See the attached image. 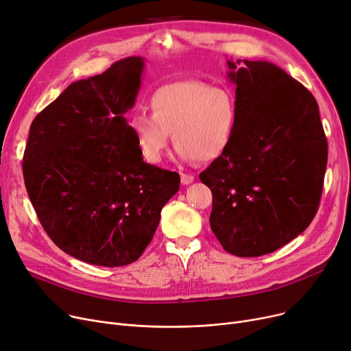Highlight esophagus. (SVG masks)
I'll return each instance as SVG.
<instances>
[{
	"instance_id": "1",
	"label": "esophagus",
	"mask_w": 351,
	"mask_h": 351,
	"mask_svg": "<svg viewBox=\"0 0 351 351\" xmlns=\"http://www.w3.org/2000/svg\"><path fill=\"white\" fill-rule=\"evenodd\" d=\"M193 180H195V176H193V175L180 173V183H182V185H189V183H192Z\"/></svg>"
}]
</instances>
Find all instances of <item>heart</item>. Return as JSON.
<instances>
[{
	"mask_svg": "<svg viewBox=\"0 0 351 351\" xmlns=\"http://www.w3.org/2000/svg\"><path fill=\"white\" fill-rule=\"evenodd\" d=\"M149 108L152 115L136 110L128 125L141 156L152 165L162 160L171 132L179 159L209 162L228 149L237 126V99L225 85L166 84L155 89Z\"/></svg>",
	"mask_w": 351,
	"mask_h": 351,
	"instance_id": "obj_1",
	"label": "heart"
}]
</instances>
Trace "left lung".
I'll use <instances>...</instances> for the list:
<instances>
[{
  "label": "left lung",
  "instance_id": "left-lung-1",
  "mask_svg": "<svg viewBox=\"0 0 351 351\" xmlns=\"http://www.w3.org/2000/svg\"><path fill=\"white\" fill-rule=\"evenodd\" d=\"M237 126L228 149L199 175L210 188V228L234 256L271 253L315 217L327 166L319 105L267 61H228Z\"/></svg>",
  "mask_w": 351,
  "mask_h": 351
}]
</instances>
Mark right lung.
<instances>
[{"mask_svg": "<svg viewBox=\"0 0 351 351\" xmlns=\"http://www.w3.org/2000/svg\"><path fill=\"white\" fill-rule=\"evenodd\" d=\"M145 60L129 57L72 82L35 117L23 172L52 242L85 263L118 267L139 259L179 175L145 163L123 117Z\"/></svg>", "mask_w": 351, "mask_h": 351, "instance_id": "1", "label": "right lung"}]
</instances>
